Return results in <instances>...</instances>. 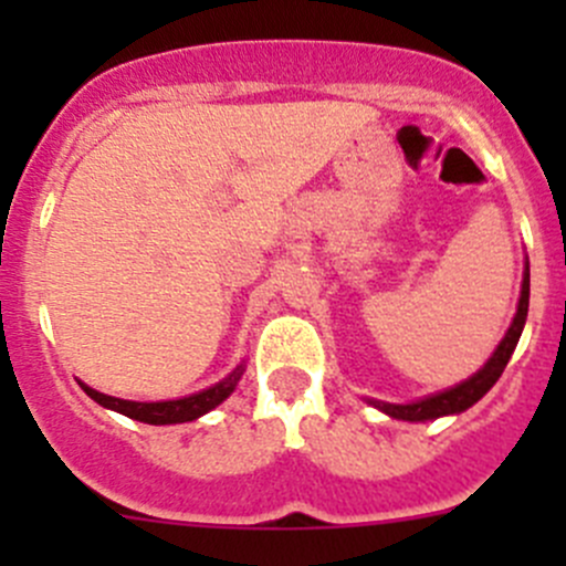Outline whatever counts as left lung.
<instances>
[{
  "label": "left lung",
  "mask_w": 566,
  "mask_h": 566,
  "mask_svg": "<svg viewBox=\"0 0 566 566\" xmlns=\"http://www.w3.org/2000/svg\"><path fill=\"white\" fill-rule=\"evenodd\" d=\"M526 315H528V265H526V273H523V290H521V304H517V315L512 319L504 339H501L499 350L493 353V358H490V361L484 364L473 378H468L465 384L454 386V389L436 394V397L419 399V402H410V405L373 402V405H378L384 413L394 416V419H405V421H427V419H438V416L462 413V410L471 408L473 402H479L484 394L493 389L495 380L501 378L504 367L510 364L512 353H515L517 339H521L523 325H526Z\"/></svg>",
  "instance_id": "left-lung-1"
}]
</instances>
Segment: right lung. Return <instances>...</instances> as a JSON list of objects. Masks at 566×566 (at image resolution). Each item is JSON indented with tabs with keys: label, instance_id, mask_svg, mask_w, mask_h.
<instances>
[{
	"label": "right lung",
	"instance_id": "add662e5",
	"mask_svg": "<svg viewBox=\"0 0 566 566\" xmlns=\"http://www.w3.org/2000/svg\"><path fill=\"white\" fill-rule=\"evenodd\" d=\"M241 375H243V367H238L235 373H232L230 378L221 380V384L210 386V389H205L199 394H191V397L169 399V402H130V399L108 397V394L90 389V386H84V384H82V389L87 391V397H93L98 405L117 410V413L128 416V419L145 421V424H180V421L199 419L202 413L213 410L216 405L224 402V399L232 394V389L238 386Z\"/></svg>",
	"mask_w": 566,
	"mask_h": 566
}]
</instances>
